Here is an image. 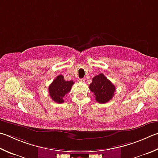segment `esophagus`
I'll use <instances>...</instances> for the list:
<instances>
[{
    "instance_id": "obj_1",
    "label": "esophagus",
    "mask_w": 158,
    "mask_h": 158,
    "mask_svg": "<svg viewBox=\"0 0 158 158\" xmlns=\"http://www.w3.org/2000/svg\"><path fill=\"white\" fill-rule=\"evenodd\" d=\"M79 81L80 82H84L85 79H79Z\"/></svg>"
}]
</instances>
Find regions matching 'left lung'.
Returning a JSON list of instances; mask_svg holds the SVG:
<instances>
[{"instance_id": "left-lung-1", "label": "left lung", "mask_w": 158, "mask_h": 158, "mask_svg": "<svg viewBox=\"0 0 158 158\" xmlns=\"http://www.w3.org/2000/svg\"><path fill=\"white\" fill-rule=\"evenodd\" d=\"M89 89L95 96L96 101L99 104H105L113 98L115 86L102 73L94 76Z\"/></svg>"}]
</instances>
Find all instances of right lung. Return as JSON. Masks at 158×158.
<instances>
[{"label": "right lung", "instance_id": "right-lung-1", "mask_svg": "<svg viewBox=\"0 0 158 158\" xmlns=\"http://www.w3.org/2000/svg\"><path fill=\"white\" fill-rule=\"evenodd\" d=\"M73 84V81H65L61 74L57 76L48 88L52 99L58 104L64 103V97L70 91Z\"/></svg>", "mask_w": 158, "mask_h": 158}]
</instances>
